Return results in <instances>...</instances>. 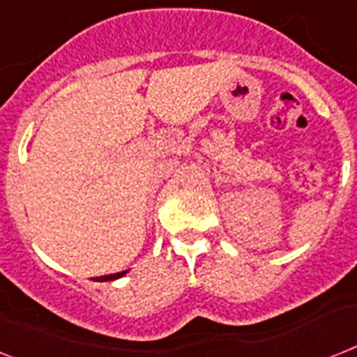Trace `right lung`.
Masks as SVG:
<instances>
[{
    "mask_svg": "<svg viewBox=\"0 0 357 357\" xmlns=\"http://www.w3.org/2000/svg\"><path fill=\"white\" fill-rule=\"evenodd\" d=\"M123 275H126V271H119V273H113V275H104V277H97V282H106V280H115V279H121Z\"/></svg>",
    "mask_w": 357,
    "mask_h": 357,
    "instance_id": "add662e5",
    "label": "right lung"
}]
</instances>
